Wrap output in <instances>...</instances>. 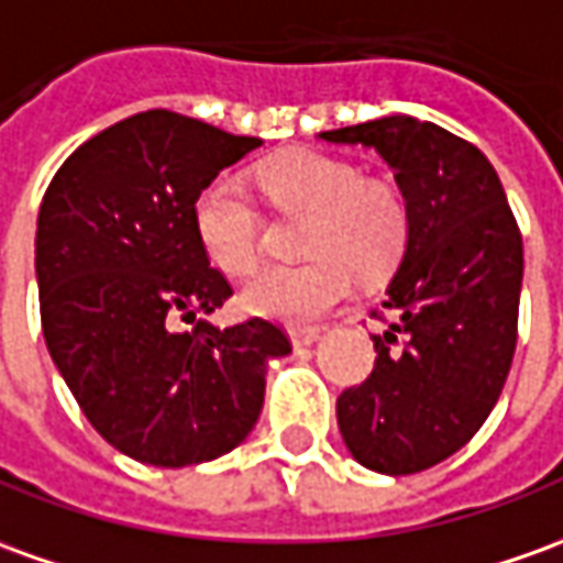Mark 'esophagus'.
<instances>
[{
  "label": "esophagus",
  "mask_w": 563,
  "mask_h": 563,
  "mask_svg": "<svg viewBox=\"0 0 563 563\" xmlns=\"http://www.w3.org/2000/svg\"><path fill=\"white\" fill-rule=\"evenodd\" d=\"M321 336V328H290V343L300 346H312L316 340Z\"/></svg>",
  "instance_id": "34e87169"
}]
</instances>
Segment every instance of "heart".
<instances>
[{
	"label": "heart",
	"mask_w": 563,
	"mask_h": 563,
	"mask_svg": "<svg viewBox=\"0 0 563 563\" xmlns=\"http://www.w3.org/2000/svg\"><path fill=\"white\" fill-rule=\"evenodd\" d=\"M263 186L282 214L309 217L303 266H269L242 290L247 312L282 324H309L355 290L358 275L377 282L395 269L407 244L405 196L393 184L367 180L358 165L294 150L266 162ZM192 227L217 269L244 275L260 260V211L232 174H220L192 201Z\"/></svg>",
	"instance_id": "1"
}]
</instances>
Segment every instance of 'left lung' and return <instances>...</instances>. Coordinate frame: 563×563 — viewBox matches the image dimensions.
Masks as SVG:
<instances>
[{
  "label": "left lung",
  "instance_id": "1",
  "mask_svg": "<svg viewBox=\"0 0 563 563\" xmlns=\"http://www.w3.org/2000/svg\"><path fill=\"white\" fill-rule=\"evenodd\" d=\"M319 137L377 150L407 201L405 254L374 312L386 321L371 333L377 362L336 398V422L364 468L413 475L468 444L506 386L525 278L521 232L494 165L444 128L383 115Z\"/></svg>",
  "mask_w": 563,
  "mask_h": 563
}]
</instances>
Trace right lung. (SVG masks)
Instances as JSON below:
<instances>
[{
  "label": "right lung",
  "mask_w": 563,
  "mask_h": 563,
  "mask_svg": "<svg viewBox=\"0 0 563 563\" xmlns=\"http://www.w3.org/2000/svg\"><path fill=\"white\" fill-rule=\"evenodd\" d=\"M257 137L146 110L85 141L45 189L36 223L45 346L81 413L137 463L180 468L254 429L266 364L290 352L273 321L199 319L232 297L192 227L205 184Z\"/></svg>",
  "instance_id": "obj_1"
}]
</instances>
